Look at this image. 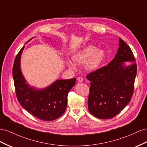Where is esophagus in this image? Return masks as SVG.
<instances>
[{
	"label": "esophagus",
	"mask_w": 147,
	"mask_h": 147,
	"mask_svg": "<svg viewBox=\"0 0 147 147\" xmlns=\"http://www.w3.org/2000/svg\"><path fill=\"white\" fill-rule=\"evenodd\" d=\"M77 80L79 82H82L83 81V78L82 77H78L77 78Z\"/></svg>",
	"instance_id": "1"
}]
</instances>
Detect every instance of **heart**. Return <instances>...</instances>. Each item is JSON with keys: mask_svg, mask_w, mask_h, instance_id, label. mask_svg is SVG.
<instances>
[{"mask_svg": "<svg viewBox=\"0 0 147 147\" xmlns=\"http://www.w3.org/2000/svg\"><path fill=\"white\" fill-rule=\"evenodd\" d=\"M105 57V52L104 50L96 49L94 46H88L74 54L73 60L78 65L85 64L86 68L89 70H95L100 67ZM67 65L71 69H76V65L72 62L68 61Z\"/></svg>", "mask_w": 147, "mask_h": 147, "instance_id": "obj_1", "label": "heart"}]
</instances>
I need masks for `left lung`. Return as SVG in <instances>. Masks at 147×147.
<instances>
[{"label":"left lung","instance_id":"1","mask_svg":"<svg viewBox=\"0 0 147 147\" xmlns=\"http://www.w3.org/2000/svg\"><path fill=\"white\" fill-rule=\"evenodd\" d=\"M132 64L125 66L124 61ZM137 75L136 59L130 47L119 38V47L109 64L87 75L90 82L88 106L101 119L116 116L131 100Z\"/></svg>","mask_w":147,"mask_h":147}]
</instances>
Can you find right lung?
Masks as SVG:
<instances>
[{
	"label": "right lung",
	"instance_id": "obj_1",
	"mask_svg": "<svg viewBox=\"0 0 147 147\" xmlns=\"http://www.w3.org/2000/svg\"><path fill=\"white\" fill-rule=\"evenodd\" d=\"M23 49L24 46L16 55L12 70L18 101L23 108L39 119L45 121L56 119L65 112L67 95L75 85L76 78L57 80L42 90L29 86L23 76L20 64Z\"/></svg>",
	"mask_w": 147,
	"mask_h": 147
}]
</instances>
